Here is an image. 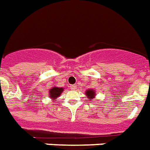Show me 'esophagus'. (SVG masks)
Segmentation results:
<instances>
[{
    "instance_id": "esophagus-1",
    "label": "esophagus",
    "mask_w": 150,
    "mask_h": 150,
    "mask_svg": "<svg viewBox=\"0 0 150 150\" xmlns=\"http://www.w3.org/2000/svg\"><path fill=\"white\" fill-rule=\"evenodd\" d=\"M71 89L75 90L76 89V85H71Z\"/></svg>"
}]
</instances>
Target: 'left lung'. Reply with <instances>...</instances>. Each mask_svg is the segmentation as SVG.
Listing matches in <instances>:
<instances>
[{
    "label": "left lung",
    "mask_w": 150,
    "mask_h": 150,
    "mask_svg": "<svg viewBox=\"0 0 150 150\" xmlns=\"http://www.w3.org/2000/svg\"><path fill=\"white\" fill-rule=\"evenodd\" d=\"M86 96H87V97L89 98V100H92V99L94 97L95 94H96V93H95L93 90H86Z\"/></svg>",
    "instance_id": "left-lung-1"
}]
</instances>
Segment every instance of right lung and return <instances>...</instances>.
<instances>
[{
	"label": "right lung",
	"instance_id": "1",
	"mask_svg": "<svg viewBox=\"0 0 150 150\" xmlns=\"http://www.w3.org/2000/svg\"><path fill=\"white\" fill-rule=\"evenodd\" d=\"M63 90H63L62 87H60V88H59V87H54V88H52L51 90H50V92H49L50 96H51V98L53 99V100H55L56 98H57L58 96H60V93L63 92Z\"/></svg>",
	"mask_w": 150,
	"mask_h": 150
}]
</instances>
